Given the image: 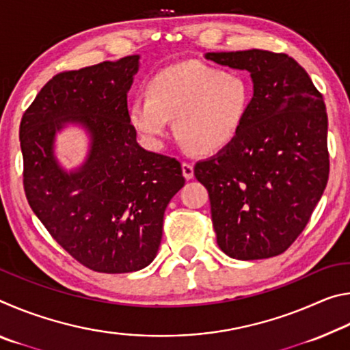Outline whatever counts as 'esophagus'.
<instances>
[{
  "instance_id": "34e87169",
  "label": "esophagus",
  "mask_w": 350,
  "mask_h": 350,
  "mask_svg": "<svg viewBox=\"0 0 350 350\" xmlns=\"http://www.w3.org/2000/svg\"><path fill=\"white\" fill-rule=\"evenodd\" d=\"M182 174H183V177H185L187 180H189V179H193V176H194V167L189 162H182Z\"/></svg>"
}]
</instances>
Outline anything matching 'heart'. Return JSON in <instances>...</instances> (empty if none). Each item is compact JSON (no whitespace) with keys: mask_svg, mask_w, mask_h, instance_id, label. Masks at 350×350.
Listing matches in <instances>:
<instances>
[{"mask_svg":"<svg viewBox=\"0 0 350 350\" xmlns=\"http://www.w3.org/2000/svg\"><path fill=\"white\" fill-rule=\"evenodd\" d=\"M148 96L129 105V122L150 145H159L174 118L177 140L188 151L211 154L232 144L247 120L250 83L234 70L183 62L154 74Z\"/></svg>","mask_w":350,"mask_h":350,"instance_id":"1","label":"heart"}]
</instances>
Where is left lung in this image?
<instances>
[{
	"mask_svg": "<svg viewBox=\"0 0 350 350\" xmlns=\"http://www.w3.org/2000/svg\"><path fill=\"white\" fill-rule=\"evenodd\" d=\"M250 72L254 94L232 144L198 162L221 250L234 259L278 256L303 233L329 179L323 94L292 57L262 49L208 52Z\"/></svg>",
	"mask_w": 350,
	"mask_h": 350,
	"instance_id": "left-lung-1",
	"label": "left lung"
}]
</instances>
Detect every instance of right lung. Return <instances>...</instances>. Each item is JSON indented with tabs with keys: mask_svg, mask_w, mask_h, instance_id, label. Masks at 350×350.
<instances>
[{
	"mask_svg": "<svg viewBox=\"0 0 350 350\" xmlns=\"http://www.w3.org/2000/svg\"><path fill=\"white\" fill-rule=\"evenodd\" d=\"M137 62L129 55L54 75L20 125L29 205L70 256L100 273H129L156 258L165 208L185 183L177 159L137 144L126 96ZM68 121L93 135L90 159L72 175L51 154Z\"/></svg>",
	"mask_w": 350,
	"mask_h": 350,
	"instance_id": "1",
	"label": "right lung"
}]
</instances>
